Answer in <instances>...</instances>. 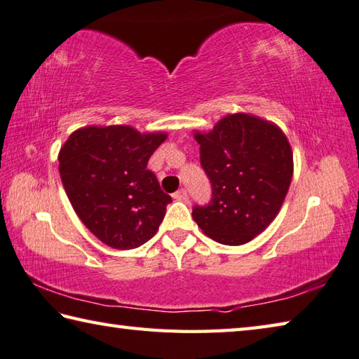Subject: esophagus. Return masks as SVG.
Here are the masks:
<instances>
[{
	"mask_svg": "<svg viewBox=\"0 0 359 359\" xmlns=\"http://www.w3.org/2000/svg\"><path fill=\"white\" fill-rule=\"evenodd\" d=\"M173 198L178 200V201H186L187 200V191H186V189H180V191L173 194Z\"/></svg>",
	"mask_w": 359,
	"mask_h": 359,
	"instance_id": "34e87169",
	"label": "esophagus"
}]
</instances>
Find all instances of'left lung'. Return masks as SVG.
I'll return each instance as SVG.
<instances>
[{
  "label": "left lung",
  "mask_w": 359,
  "mask_h": 359,
  "mask_svg": "<svg viewBox=\"0 0 359 359\" xmlns=\"http://www.w3.org/2000/svg\"><path fill=\"white\" fill-rule=\"evenodd\" d=\"M211 201L194 206L203 233L223 245H242L276 217L292 180V150L278 126L248 114L223 117L212 131L195 133Z\"/></svg>",
  "instance_id": "8db88e82"
}]
</instances>
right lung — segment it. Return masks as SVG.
<instances>
[{"instance_id": "add662e5", "label": "right lung", "mask_w": 359, "mask_h": 359, "mask_svg": "<svg viewBox=\"0 0 359 359\" xmlns=\"http://www.w3.org/2000/svg\"><path fill=\"white\" fill-rule=\"evenodd\" d=\"M165 133L131 126H86L59 151V173L74 212L117 250L137 248L156 234L172 197L147 168Z\"/></svg>"}]
</instances>
